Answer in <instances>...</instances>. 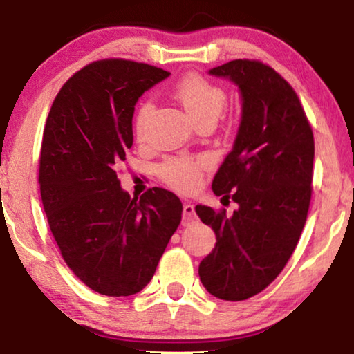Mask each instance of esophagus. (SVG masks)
Listing matches in <instances>:
<instances>
[{
    "mask_svg": "<svg viewBox=\"0 0 354 354\" xmlns=\"http://www.w3.org/2000/svg\"><path fill=\"white\" fill-rule=\"evenodd\" d=\"M198 219L196 217V212H195V206L190 205V203H187V205H183V216H182V224L183 225H190L193 224Z\"/></svg>",
    "mask_w": 354,
    "mask_h": 354,
    "instance_id": "34e87169",
    "label": "esophagus"
}]
</instances>
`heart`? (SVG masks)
<instances>
[{
    "label": "heart",
    "mask_w": 354,
    "mask_h": 354,
    "mask_svg": "<svg viewBox=\"0 0 354 354\" xmlns=\"http://www.w3.org/2000/svg\"><path fill=\"white\" fill-rule=\"evenodd\" d=\"M174 98H176L185 113L196 125L205 120H216L224 113L227 104L225 91L201 75L190 74L177 82L174 86ZM153 113V104L149 101L140 104L135 129L138 137H142L147 129L148 119ZM209 167V159L206 156H180L169 159L159 167V174L164 182L178 192H193L201 182L203 172Z\"/></svg>",
    "instance_id": "obj_1"
}]
</instances>
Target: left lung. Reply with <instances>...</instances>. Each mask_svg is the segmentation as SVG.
Returning <instances> with one entry per match:
<instances>
[{
	"label": "left lung",
	"instance_id": "8db88e82",
	"mask_svg": "<svg viewBox=\"0 0 354 354\" xmlns=\"http://www.w3.org/2000/svg\"><path fill=\"white\" fill-rule=\"evenodd\" d=\"M207 74L240 93L239 130L212 180V192L239 209L227 217L196 205L217 240L198 274L216 298L241 301L274 282L297 248L311 201L314 137L297 93L269 66L235 59Z\"/></svg>",
	"mask_w": 354,
	"mask_h": 354
}]
</instances>
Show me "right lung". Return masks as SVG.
<instances>
[{"mask_svg": "<svg viewBox=\"0 0 354 354\" xmlns=\"http://www.w3.org/2000/svg\"><path fill=\"white\" fill-rule=\"evenodd\" d=\"M169 75L143 62H91L66 82L46 119L38 182L48 224L72 272L106 297L147 287L182 219L172 192L156 187L138 200L118 178L135 104Z\"/></svg>", "mask_w": 354, "mask_h": 354, "instance_id": "right-lung-1", "label": "right lung"}]
</instances>
